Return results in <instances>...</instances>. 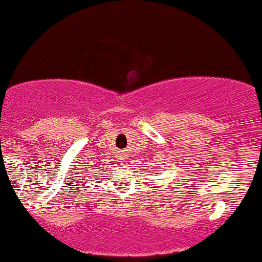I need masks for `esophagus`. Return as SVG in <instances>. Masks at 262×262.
I'll use <instances>...</instances> for the list:
<instances>
[{
  "label": "esophagus",
  "instance_id": "esophagus-1",
  "mask_svg": "<svg viewBox=\"0 0 262 262\" xmlns=\"http://www.w3.org/2000/svg\"><path fill=\"white\" fill-rule=\"evenodd\" d=\"M125 159H126V155H122V156H121V160H122V164H126Z\"/></svg>",
  "mask_w": 262,
  "mask_h": 262
}]
</instances>
